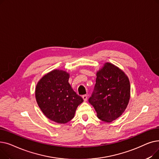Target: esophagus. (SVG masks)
I'll return each instance as SVG.
<instances>
[{"instance_id": "obj_1", "label": "esophagus", "mask_w": 159, "mask_h": 159, "mask_svg": "<svg viewBox=\"0 0 159 159\" xmlns=\"http://www.w3.org/2000/svg\"><path fill=\"white\" fill-rule=\"evenodd\" d=\"M82 98H83V99H84V101H86L87 99H88V95H82Z\"/></svg>"}]
</instances>
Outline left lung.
Listing matches in <instances>:
<instances>
[{
  "instance_id": "obj_1",
  "label": "left lung",
  "mask_w": 159,
  "mask_h": 159,
  "mask_svg": "<svg viewBox=\"0 0 159 159\" xmlns=\"http://www.w3.org/2000/svg\"><path fill=\"white\" fill-rule=\"evenodd\" d=\"M130 98L128 77L118 67L106 63L97 73L96 83L88 99L97 113V117L111 122L126 110Z\"/></svg>"
}]
</instances>
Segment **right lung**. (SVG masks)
<instances>
[{
  "label": "right lung",
  "mask_w": 159,
  "mask_h": 159,
  "mask_svg": "<svg viewBox=\"0 0 159 159\" xmlns=\"http://www.w3.org/2000/svg\"><path fill=\"white\" fill-rule=\"evenodd\" d=\"M70 75L55 70L45 75L37 83L35 97L41 111L49 119L58 124L70 121L84 100L71 88Z\"/></svg>",
  "instance_id": "obj_1"
}]
</instances>
